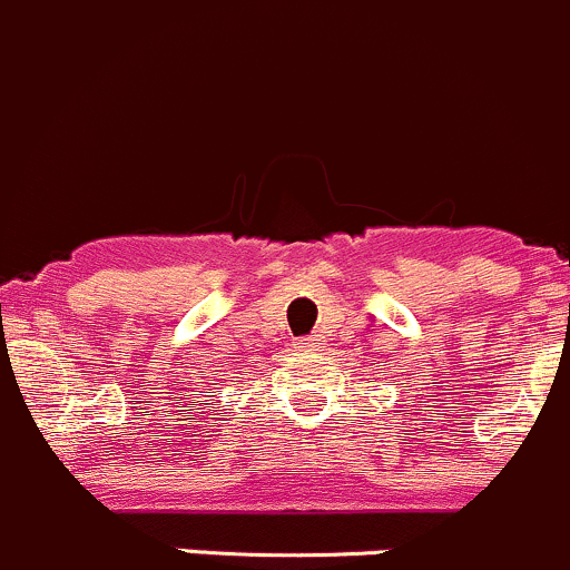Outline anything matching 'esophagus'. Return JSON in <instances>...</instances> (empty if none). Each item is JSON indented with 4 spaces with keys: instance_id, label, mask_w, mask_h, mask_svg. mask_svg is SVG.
I'll return each instance as SVG.
<instances>
[{
    "instance_id": "1",
    "label": "esophagus",
    "mask_w": 570,
    "mask_h": 570,
    "mask_svg": "<svg viewBox=\"0 0 570 570\" xmlns=\"http://www.w3.org/2000/svg\"><path fill=\"white\" fill-rule=\"evenodd\" d=\"M297 347L306 350V353H314V350L322 347V336H320V333H314V336L297 338Z\"/></svg>"
}]
</instances>
